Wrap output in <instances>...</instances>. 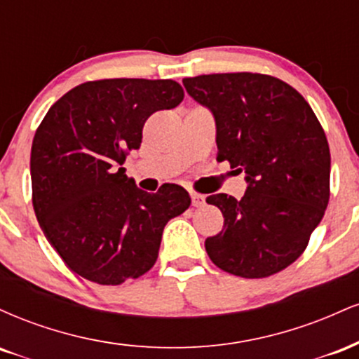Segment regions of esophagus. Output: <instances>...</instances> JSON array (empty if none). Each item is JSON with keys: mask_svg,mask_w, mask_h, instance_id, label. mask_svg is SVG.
Instances as JSON below:
<instances>
[{"mask_svg": "<svg viewBox=\"0 0 359 359\" xmlns=\"http://www.w3.org/2000/svg\"><path fill=\"white\" fill-rule=\"evenodd\" d=\"M191 199H192L194 208H201V205H204V203H205L204 196H201V194H197V192H191Z\"/></svg>", "mask_w": 359, "mask_h": 359, "instance_id": "esophagus-1", "label": "esophagus"}]
</instances>
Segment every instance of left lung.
<instances>
[{
    "label": "left lung",
    "instance_id": "obj_1",
    "mask_svg": "<svg viewBox=\"0 0 359 359\" xmlns=\"http://www.w3.org/2000/svg\"><path fill=\"white\" fill-rule=\"evenodd\" d=\"M184 88L216 119L217 162L245 172L240 201L212 194L205 203L224 216L205 240L216 266L243 278L278 273L307 248L329 203L331 154L302 94L266 74H209Z\"/></svg>",
    "mask_w": 359,
    "mask_h": 359
}]
</instances>
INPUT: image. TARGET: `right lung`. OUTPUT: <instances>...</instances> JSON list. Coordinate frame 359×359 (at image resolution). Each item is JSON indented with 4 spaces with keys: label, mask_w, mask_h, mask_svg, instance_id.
Masks as SVG:
<instances>
[{
    "label": "right lung",
    "mask_w": 359,
    "mask_h": 359,
    "mask_svg": "<svg viewBox=\"0 0 359 359\" xmlns=\"http://www.w3.org/2000/svg\"><path fill=\"white\" fill-rule=\"evenodd\" d=\"M184 100L172 79L89 81L53 102L32 143V203L40 228L74 273L119 285L155 265L163 228L191 205L185 189L148 194L125 174L143 125Z\"/></svg>",
    "instance_id": "right-lung-1"
}]
</instances>
